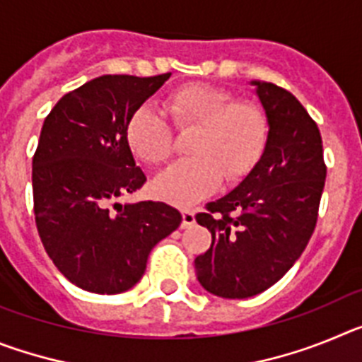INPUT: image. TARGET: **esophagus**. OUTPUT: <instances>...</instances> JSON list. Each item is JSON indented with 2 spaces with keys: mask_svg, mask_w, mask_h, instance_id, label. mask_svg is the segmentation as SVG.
Masks as SVG:
<instances>
[{
  "mask_svg": "<svg viewBox=\"0 0 362 362\" xmlns=\"http://www.w3.org/2000/svg\"><path fill=\"white\" fill-rule=\"evenodd\" d=\"M181 214H183V223H181V226H183V228H188V226H192L194 223H196V214H194V210L185 209V210H181Z\"/></svg>",
  "mask_w": 362,
  "mask_h": 362,
  "instance_id": "obj_1",
  "label": "esophagus"
}]
</instances>
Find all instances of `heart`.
<instances>
[{
    "instance_id": "heart-1",
    "label": "heart",
    "mask_w": 362,
    "mask_h": 362,
    "mask_svg": "<svg viewBox=\"0 0 362 362\" xmlns=\"http://www.w3.org/2000/svg\"><path fill=\"white\" fill-rule=\"evenodd\" d=\"M165 108L179 130H194L188 145L192 158L170 165L153 179V194L168 203H197L226 183L250 174L268 141V117L257 103L238 101L226 88L188 85L170 94ZM127 143L136 158L148 165L166 161L174 152L168 121L150 105H143L127 123Z\"/></svg>"
}]
</instances>
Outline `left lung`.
<instances>
[{
  "label": "left lung",
  "mask_w": 362,
  "mask_h": 362,
  "mask_svg": "<svg viewBox=\"0 0 362 362\" xmlns=\"http://www.w3.org/2000/svg\"><path fill=\"white\" fill-rule=\"evenodd\" d=\"M268 117L264 152L239 187L196 216L212 245L196 257L197 281L225 299L257 296L293 267L312 238L326 165L315 121L293 94L252 81Z\"/></svg>",
  "instance_id": "left-lung-1"
}]
</instances>
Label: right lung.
Wrapping results in <instances>:
<instances>
[{
    "label": "right lung",
    "instance_id": "obj_1",
    "mask_svg": "<svg viewBox=\"0 0 362 362\" xmlns=\"http://www.w3.org/2000/svg\"><path fill=\"white\" fill-rule=\"evenodd\" d=\"M170 74L101 76L63 95L41 129L32 159L37 233L56 268L79 288L121 293L181 225L174 206L119 203L145 185L127 143V123Z\"/></svg>",
    "mask_w": 362,
    "mask_h": 362
}]
</instances>
